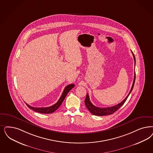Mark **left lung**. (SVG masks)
<instances>
[{
	"label": "left lung",
	"mask_w": 153,
	"mask_h": 153,
	"mask_svg": "<svg viewBox=\"0 0 153 153\" xmlns=\"http://www.w3.org/2000/svg\"><path fill=\"white\" fill-rule=\"evenodd\" d=\"M132 54L133 56V58L134 60V62L136 63V59L135 56L134 55V53L132 52ZM135 79H136V74L134 72V80H133V82L132 84V88L130 90L129 94L126 96V98L123 100L120 103L116 105L112 106V107H105V108H100V107H96L94 105H93L91 102L90 100L89 97V95L87 94L86 98L85 100V104L86 107H87V108L88 109V110L93 114L94 115L97 116H105V115H111L112 114H114L115 112H116L118 109L120 108V107L123 105V104L126 102L128 96L130 94V93H131L132 89L133 88L134 85V82H135Z\"/></svg>",
	"instance_id": "1"
}]
</instances>
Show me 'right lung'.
Returning <instances> with one entry per match:
<instances>
[{"instance_id": "obj_1", "label": "right lung", "mask_w": 153, "mask_h": 153, "mask_svg": "<svg viewBox=\"0 0 153 153\" xmlns=\"http://www.w3.org/2000/svg\"><path fill=\"white\" fill-rule=\"evenodd\" d=\"M74 87V85L70 84L67 85L64 89L63 92L62 93V95L60 97V98H59V100H58V102L54 104L53 105L48 107H33L30 105H27L26 103L27 106L30 108L32 109L33 111L38 112L39 113H42V114H51L53 113L54 111H56L58 108L60 106L62 105V103H63V100H64L66 95H67V94L68 93L69 91L72 89Z\"/></svg>"}]
</instances>
